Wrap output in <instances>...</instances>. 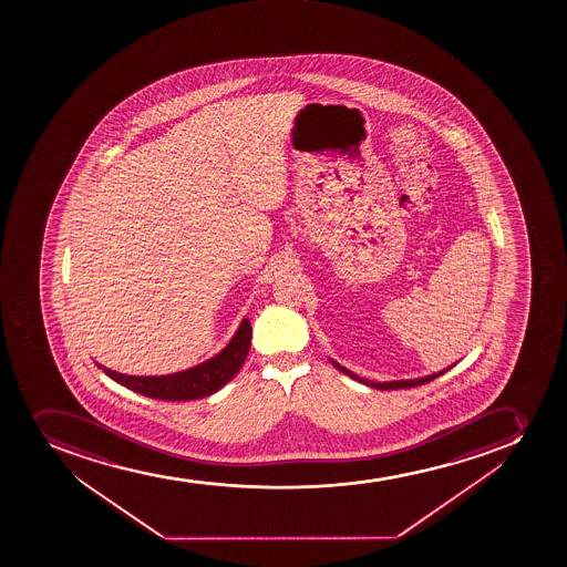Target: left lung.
I'll use <instances>...</instances> for the list:
<instances>
[{"label": "left lung", "instance_id": "1", "mask_svg": "<svg viewBox=\"0 0 567 567\" xmlns=\"http://www.w3.org/2000/svg\"><path fill=\"white\" fill-rule=\"evenodd\" d=\"M329 362H331L337 370L342 371L343 375L351 377L353 381L362 382V384H365V386L370 388H377V390H398V388H414L420 386V384H425V382H431L436 379V377L443 375L445 371L451 370L453 365H449V368H443V370L436 371V373H431V375L425 377H417V379H401V381H386V382H379V381H370V379H364V377H359L357 373H353V371L348 370L346 365L338 364L337 360L329 359Z\"/></svg>", "mask_w": 567, "mask_h": 567}]
</instances>
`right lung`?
Here are the masks:
<instances>
[{"mask_svg": "<svg viewBox=\"0 0 567 567\" xmlns=\"http://www.w3.org/2000/svg\"><path fill=\"white\" fill-rule=\"evenodd\" d=\"M249 348H251V323L244 318L236 329L235 337L230 338L229 343L218 354H214L213 359L205 360L202 364L192 365L188 370L169 373V375L138 377L109 370L97 362L96 365L113 381L146 398L161 399V401H190V399L213 395L219 388L233 381L236 373L240 371L241 364L246 362Z\"/></svg>", "mask_w": 567, "mask_h": 567, "instance_id": "right-lung-1", "label": "right lung"}]
</instances>
